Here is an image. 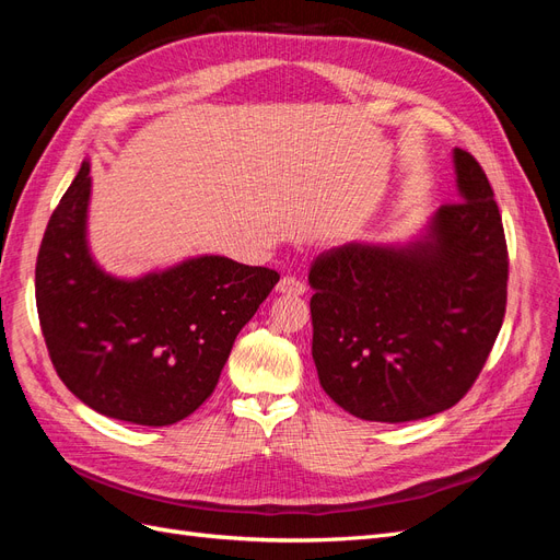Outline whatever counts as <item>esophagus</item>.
Returning <instances> with one entry per match:
<instances>
[{"instance_id": "1", "label": "esophagus", "mask_w": 560, "mask_h": 560, "mask_svg": "<svg viewBox=\"0 0 560 560\" xmlns=\"http://www.w3.org/2000/svg\"><path fill=\"white\" fill-rule=\"evenodd\" d=\"M278 292H280V294L301 296L303 292H306V282L294 278V276H284V278L278 282Z\"/></svg>"}]
</instances>
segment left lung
Returning <instances> with one entry per match:
<instances>
[{
    "instance_id": "8db88e82",
    "label": "left lung",
    "mask_w": 560,
    "mask_h": 560,
    "mask_svg": "<svg viewBox=\"0 0 560 560\" xmlns=\"http://www.w3.org/2000/svg\"><path fill=\"white\" fill-rule=\"evenodd\" d=\"M460 200L409 245L322 252L308 282L319 385L362 420L451 409L477 381L506 308V241L481 165L453 151Z\"/></svg>"
}]
</instances>
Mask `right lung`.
Instances as JSON below:
<instances>
[{"instance_id":"1","label":"right lung","mask_w":560,"mask_h":560,"mask_svg":"<svg viewBox=\"0 0 560 560\" xmlns=\"http://www.w3.org/2000/svg\"><path fill=\"white\" fill-rule=\"evenodd\" d=\"M89 173L83 161L37 257V313L50 362L93 411L173 425L214 393L235 336L280 276L214 254L135 280L105 273L86 241Z\"/></svg>"}]
</instances>
